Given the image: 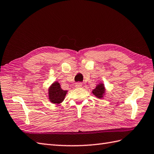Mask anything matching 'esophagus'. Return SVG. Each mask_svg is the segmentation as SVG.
<instances>
[{"mask_svg":"<svg viewBox=\"0 0 154 154\" xmlns=\"http://www.w3.org/2000/svg\"><path fill=\"white\" fill-rule=\"evenodd\" d=\"M82 86V83H76V84H75V87L77 88H81Z\"/></svg>","mask_w":154,"mask_h":154,"instance_id":"obj_1","label":"esophagus"}]
</instances>
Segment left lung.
I'll use <instances>...</instances> for the list:
<instances>
[{
  "mask_svg": "<svg viewBox=\"0 0 154 154\" xmlns=\"http://www.w3.org/2000/svg\"><path fill=\"white\" fill-rule=\"evenodd\" d=\"M93 94L95 97L99 99H102L105 94V88L103 83H99L95 89L92 90Z\"/></svg>",
  "mask_w": 154,
  "mask_h": 154,
  "instance_id": "1",
  "label": "left lung"
}]
</instances>
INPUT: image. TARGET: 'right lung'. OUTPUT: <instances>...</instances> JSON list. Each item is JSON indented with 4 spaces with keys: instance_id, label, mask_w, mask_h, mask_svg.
Segmentation results:
<instances>
[{
    "instance_id": "right-lung-1",
    "label": "right lung",
    "mask_w": 154,
    "mask_h": 154,
    "mask_svg": "<svg viewBox=\"0 0 154 154\" xmlns=\"http://www.w3.org/2000/svg\"><path fill=\"white\" fill-rule=\"evenodd\" d=\"M68 91L63 90L58 82H54L48 90L49 100L52 103L59 105L64 101Z\"/></svg>"
}]
</instances>
